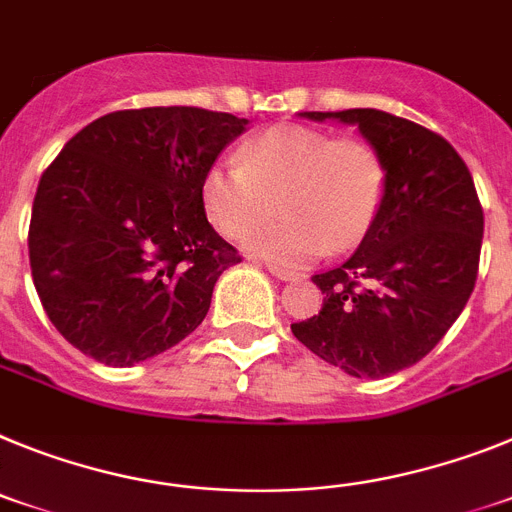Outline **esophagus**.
<instances>
[{
	"label": "esophagus",
	"instance_id": "1",
	"mask_svg": "<svg viewBox=\"0 0 512 512\" xmlns=\"http://www.w3.org/2000/svg\"><path fill=\"white\" fill-rule=\"evenodd\" d=\"M265 268H268V270H270V275H275V278H278V281H293V278H296V273H293V270L278 268V265H273V262H268V265H265Z\"/></svg>",
	"mask_w": 512,
	"mask_h": 512
}]
</instances>
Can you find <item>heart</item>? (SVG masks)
I'll list each match as a JSON object with an SVG mask.
<instances>
[{
	"label": "heart",
	"instance_id": "1",
	"mask_svg": "<svg viewBox=\"0 0 512 512\" xmlns=\"http://www.w3.org/2000/svg\"><path fill=\"white\" fill-rule=\"evenodd\" d=\"M384 198L386 162L371 141L304 126L260 133L203 177V208L224 237H244L282 208L284 219L251 230L244 247L286 268L358 247Z\"/></svg>",
	"mask_w": 512,
	"mask_h": 512
}]
</instances>
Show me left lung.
<instances>
[{
	"instance_id": "8db88e82",
	"label": "left lung",
	"mask_w": 512,
	"mask_h": 512,
	"mask_svg": "<svg viewBox=\"0 0 512 512\" xmlns=\"http://www.w3.org/2000/svg\"><path fill=\"white\" fill-rule=\"evenodd\" d=\"M304 115L358 126L386 162V198L353 257L311 275L322 309L291 332L355 379H384L422 361L464 311L479 273L482 203L459 151L420 123L373 108Z\"/></svg>"
}]
</instances>
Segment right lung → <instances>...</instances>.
I'll return each instance as SVG.
<instances>
[{"label": "right lung", "instance_id": "add662e5", "mask_svg": "<svg viewBox=\"0 0 512 512\" xmlns=\"http://www.w3.org/2000/svg\"><path fill=\"white\" fill-rule=\"evenodd\" d=\"M244 126L185 105L115 110L48 164L30 216V270L74 348L126 368L206 319L219 275L242 257L208 224L203 177Z\"/></svg>", "mask_w": 512, "mask_h": 512}]
</instances>
